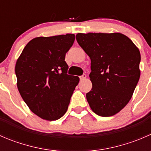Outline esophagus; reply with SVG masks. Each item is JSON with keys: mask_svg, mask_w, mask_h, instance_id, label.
<instances>
[{"mask_svg": "<svg viewBox=\"0 0 151 151\" xmlns=\"http://www.w3.org/2000/svg\"><path fill=\"white\" fill-rule=\"evenodd\" d=\"M80 80H85V79H86V75H85V74H83V75L80 76Z\"/></svg>", "mask_w": 151, "mask_h": 151, "instance_id": "34e87169", "label": "esophagus"}]
</instances>
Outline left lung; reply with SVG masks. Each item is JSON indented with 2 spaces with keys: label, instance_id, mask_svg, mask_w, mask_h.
Segmentation results:
<instances>
[{
  "label": "left lung",
  "instance_id": "8db88e82",
  "mask_svg": "<svg viewBox=\"0 0 151 151\" xmlns=\"http://www.w3.org/2000/svg\"><path fill=\"white\" fill-rule=\"evenodd\" d=\"M76 39L91 61L87 101L96 115L112 116L129 103L139 80V49L121 33H79Z\"/></svg>",
  "mask_w": 151,
  "mask_h": 151
}]
</instances>
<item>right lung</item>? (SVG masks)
I'll list each match as a JSON object with an SVG mask.
<instances>
[{
    "instance_id": "1",
    "label": "right lung",
    "mask_w": 151,
    "mask_h": 151,
    "mask_svg": "<svg viewBox=\"0 0 151 151\" xmlns=\"http://www.w3.org/2000/svg\"><path fill=\"white\" fill-rule=\"evenodd\" d=\"M74 39L71 33L34 38L17 60L18 91L29 109L44 120L55 121L66 113L80 81L67 74L65 61Z\"/></svg>"
}]
</instances>
